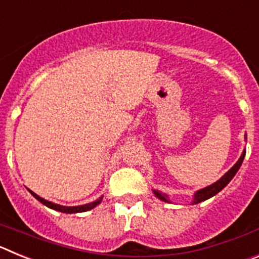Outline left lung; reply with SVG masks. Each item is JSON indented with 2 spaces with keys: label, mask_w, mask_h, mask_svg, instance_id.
<instances>
[{
  "label": "left lung",
  "mask_w": 259,
  "mask_h": 259,
  "mask_svg": "<svg viewBox=\"0 0 259 259\" xmlns=\"http://www.w3.org/2000/svg\"><path fill=\"white\" fill-rule=\"evenodd\" d=\"M245 140H246V134H245ZM245 153H246L245 149L242 150V154L240 155L239 161L233 164L230 170H228L227 172L222 176L221 179L217 180L215 183H212L211 185H207V187H205V188L200 189V191H197V192H194L193 200H192V205H194V203H200V202H202V201L209 200V198H211L212 196H215L217 193H219V192H221L222 189H223L224 187H226V185H227L228 183H230L231 180L233 179V176L236 175V172L239 171L240 167H241V163H242V161H244V158H245ZM153 193H154L155 197L159 198V200L163 201V202H170L171 203L170 197H168L166 193H162L161 191H155V189H153Z\"/></svg>",
  "instance_id": "left-lung-1"
}]
</instances>
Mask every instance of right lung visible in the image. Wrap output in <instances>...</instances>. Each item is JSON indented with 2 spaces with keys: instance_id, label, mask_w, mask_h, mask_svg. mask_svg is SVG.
<instances>
[{
  "instance_id": "1",
  "label": "right lung",
  "mask_w": 259,
  "mask_h": 259,
  "mask_svg": "<svg viewBox=\"0 0 259 259\" xmlns=\"http://www.w3.org/2000/svg\"><path fill=\"white\" fill-rule=\"evenodd\" d=\"M28 191H29V189H28ZM29 193H31L32 196L36 198V200L40 201L42 205H45V206L49 207V209L57 210V211H61V212H66V214H74V212H84V211H88V210L95 209L98 203H101L102 198H104V196H101V197L97 198V200L93 201V202L85 203V205H79V206H63V205H58V203H54V202H50V201H48V200H44V198L40 197V196H37V194L33 193L32 191H29Z\"/></svg>"
}]
</instances>
